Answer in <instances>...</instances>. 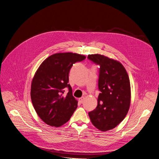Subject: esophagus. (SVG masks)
<instances>
[{
  "label": "esophagus",
  "instance_id": "obj_1",
  "mask_svg": "<svg viewBox=\"0 0 159 159\" xmlns=\"http://www.w3.org/2000/svg\"><path fill=\"white\" fill-rule=\"evenodd\" d=\"M84 100V97H81L79 99V101L80 103H83Z\"/></svg>",
  "mask_w": 159,
  "mask_h": 159
}]
</instances>
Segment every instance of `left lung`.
<instances>
[{
  "label": "left lung",
  "mask_w": 159,
  "mask_h": 159,
  "mask_svg": "<svg viewBox=\"0 0 159 159\" xmlns=\"http://www.w3.org/2000/svg\"><path fill=\"white\" fill-rule=\"evenodd\" d=\"M87 58L99 65L98 88L100 93L96 109L89 112L92 123L101 131L115 128L126 116L130 106L129 77L119 61L99 54Z\"/></svg>",
  "instance_id": "obj_1"
}]
</instances>
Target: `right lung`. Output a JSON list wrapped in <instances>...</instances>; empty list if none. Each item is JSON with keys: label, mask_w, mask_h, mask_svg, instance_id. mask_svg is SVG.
<instances>
[{"label": "right lung", "mask_w": 159, "mask_h": 159, "mask_svg": "<svg viewBox=\"0 0 159 159\" xmlns=\"http://www.w3.org/2000/svg\"><path fill=\"white\" fill-rule=\"evenodd\" d=\"M85 57L73 53H55L37 70L31 84V98L39 117L46 124L59 127L69 121L77 107L69 84L70 70ZM68 93L64 94V90Z\"/></svg>", "instance_id": "add662e5"}]
</instances>
